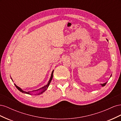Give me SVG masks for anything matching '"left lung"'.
<instances>
[{"instance_id": "left-lung-1", "label": "left lung", "mask_w": 121, "mask_h": 121, "mask_svg": "<svg viewBox=\"0 0 121 121\" xmlns=\"http://www.w3.org/2000/svg\"><path fill=\"white\" fill-rule=\"evenodd\" d=\"M107 41H108V39H107ZM111 76H112V75H111ZM107 82L104 83V84H101V85L102 87H104V86L106 85V84H107Z\"/></svg>"}]
</instances>
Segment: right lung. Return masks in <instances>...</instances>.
I'll return each instance as SVG.
<instances>
[{"mask_svg": "<svg viewBox=\"0 0 121 121\" xmlns=\"http://www.w3.org/2000/svg\"><path fill=\"white\" fill-rule=\"evenodd\" d=\"M53 71H54V70H53V71H52V75H51L50 78V79H49V80L48 83H47V85H45L44 86H43V87L41 88H40V89H37V90H36L32 91V92H33V91H40V92H39V93L37 94H38H38H42L43 92H44V91H45L47 89V88L48 87V86H49V84H50V83L51 81H52V78H53ZM11 79H12V78H11ZM12 81H13V80H12ZM14 85L16 86V87H17V88L18 90H19L20 91H21V92L24 93H26V94H31V93H30V92H31V91H28V92H26V91H23L22 89L20 87H18L15 84H14Z\"/></svg>", "mask_w": 121, "mask_h": 121, "instance_id": "right-lung-1", "label": "right lung"}]
</instances>
